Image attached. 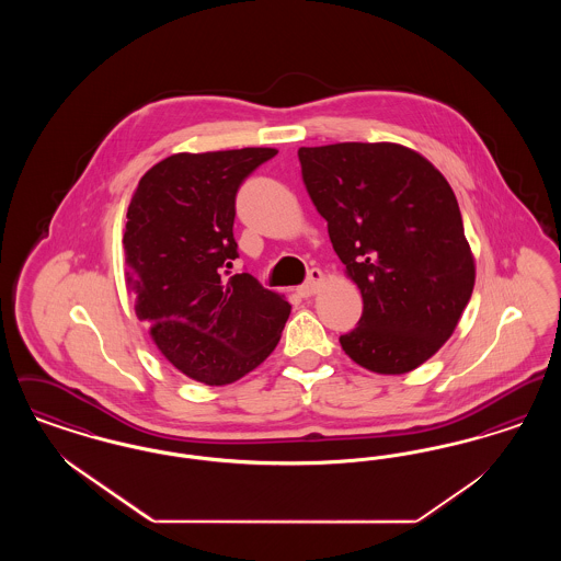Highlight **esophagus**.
Returning a JSON list of instances; mask_svg holds the SVG:
<instances>
[{"label": "esophagus", "mask_w": 561, "mask_h": 561, "mask_svg": "<svg viewBox=\"0 0 561 561\" xmlns=\"http://www.w3.org/2000/svg\"><path fill=\"white\" fill-rule=\"evenodd\" d=\"M323 279H325V275L321 273L320 268H311V271H309L307 282H305L302 286H298V290H296V293H298V296H302V298H309V296L320 293Z\"/></svg>", "instance_id": "34e87169"}]
</instances>
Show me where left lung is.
<instances>
[{"mask_svg": "<svg viewBox=\"0 0 561 561\" xmlns=\"http://www.w3.org/2000/svg\"><path fill=\"white\" fill-rule=\"evenodd\" d=\"M302 181L364 298L341 347L362 368L405 374L453 336L476 261L444 174L398 142L300 147Z\"/></svg>", "mask_w": 561, "mask_h": 561, "instance_id": "left-lung-1", "label": "left lung"}]
</instances>
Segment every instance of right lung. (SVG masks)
<instances>
[{"label":"right lung","mask_w":561,"mask_h":561,"mask_svg":"<svg viewBox=\"0 0 561 561\" xmlns=\"http://www.w3.org/2000/svg\"><path fill=\"white\" fill-rule=\"evenodd\" d=\"M273 156L271 147L170 156L145 172L126 214L136 316L179 373L210 387L261 366L293 309L250 273L225 277L238 259V188Z\"/></svg>","instance_id":"add662e5"}]
</instances>
